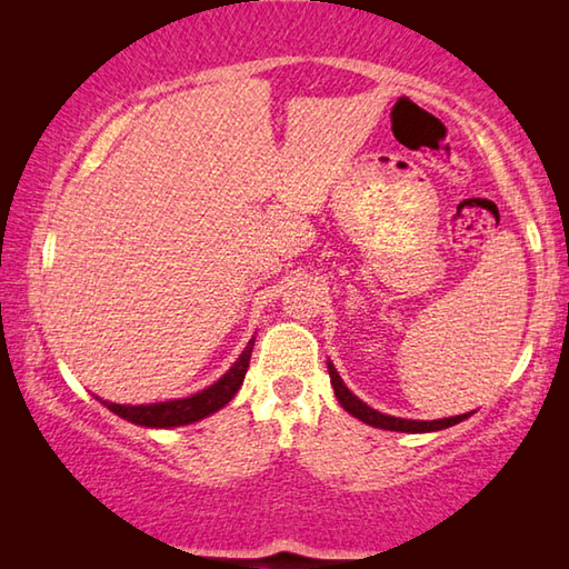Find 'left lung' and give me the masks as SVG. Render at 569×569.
<instances>
[{"label": "left lung", "mask_w": 569, "mask_h": 569, "mask_svg": "<svg viewBox=\"0 0 569 569\" xmlns=\"http://www.w3.org/2000/svg\"><path fill=\"white\" fill-rule=\"evenodd\" d=\"M329 377H331V387L336 399H339L341 407L351 413V417L361 419L363 423H371L377 429H389V431H409V435H421V431H439L447 427H455L461 419H467L469 413H461V417H449V419H437V421H413V419H399V417H389V413H381L377 409L366 407L361 399H356L353 393L343 387V381L339 373H336L333 363L329 361Z\"/></svg>", "instance_id": "obj_1"}]
</instances>
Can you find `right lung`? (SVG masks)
<instances>
[{
	"instance_id": "obj_1",
	"label": "right lung",
	"mask_w": 569,
	"mask_h": 569,
	"mask_svg": "<svg viewBox=\"0 0 569 569\" xmlns=\"http://www.w3.org/2000/svg\"><path fill=\"white\" fill-rule=\"evenodd\" d=\"M253 341L250 339L246 351L240 353V359L230 366L226 377H220L213 387L203 391L192 393L188 399H176V401H162V403H142V407H124V403H112L102 401L110 411L118 413V417L128 419L132 423H140V427H152V429H168V427H182V423H192L198 419L208 417L218 409H223L226 403L236 397L240 383L246 379L250 353H253Z\"/></svg>"
}]
</instances>
